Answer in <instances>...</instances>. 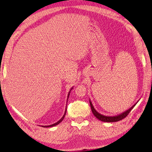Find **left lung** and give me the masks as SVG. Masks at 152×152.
<instances>
[{
	"label": "left lung",
	"instance_id": "obj_1",
	"mask_svg": "<svg viewBox=\"0 0 152 152\" xmlns=\"http://www.w3.org/2000/svg\"><path fill=\"white\" fill-rule=\"evenodd\" d=\"M138 101H138L133 106H132L130 108L127 109V110H125V112H121V114H119L115 115H103V114H100V113H99L96 110L95 108H94V106H93V105L92 104L91 100H90V99H89L90 106H91V111L93 112V115H94L95 117L97 118L99 120H100V121H104V122H110H110L118 121L119 120H121L122 119L125 118L126 116H127L129 114V113L131 111V110L134 107V106L137 104V102Z\"/></svg>",
	"mask_w": 152,
	"mask_h": 152
}]
</instances>
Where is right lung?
Wrapping results in <instances>:
<instances>
[{
    "label": "right lung",
    "mask_w": 152,
    "mask_h": 152,
    "mask_svg": "<svg viewBox=\"0 0 152 152\" xmlns=\"http://www.w3.org/2000/svg\"><path fill=\"white\" fill-rule=\"evenodd\" d=\"M73 88H74V87H72V88L70 89V91H69V93H68V96H67V101H66V102H68V99H69V95H70V93L71 90H72V89H73ZM66 107L65 112H64V114L63 116V117L59 119V120L57 122L55 123V124H52V125H41V127H54V126H56V125H58V124H59L63 120V119H64V116H65V115H66Z\"/></svg>",
    "instance_id": "right-lung-1"
}]
</instances>
